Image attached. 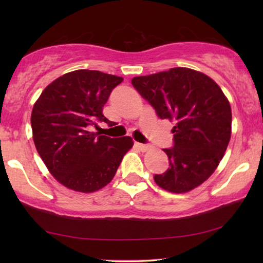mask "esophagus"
Returning <instances> with one entry per match:
<instances>
[{"label": "esophagus", "mask_w": 263, "mask_h": 263, "mask_svg": "<svg viewBox=\"0 0 263 263\" xmlns=\"http://www.w3.org/2000/svg\"><path fill=\"white\" fill-rule=\"evenodd\" d=\"M136 146L141 151V152H146V151H148L151 148L149 145H147V144H140V142H136Z\"/></svg>", "instance_id": "obj_1"}]
</instances>
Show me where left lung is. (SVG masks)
<instances>
[{"mask_svg": "<svg viewBox=\"0 0 263 263\" xmlns=\"http://www.w3.org/2000/svg\"><path fill=\"white\" fill-rule=\"evenodd\" d=\"M132 86L160 118L175 123L174 146L163 149L169 167L154 175L155 183L176 194L202 184L216 171L231 138L232 112L220 87L185 67L133 78Z\"/></svg>", "mask_w": 263, "mask_h": 263, "instance_id": "left-lung-1", "label": "left lung"}]
</instances>
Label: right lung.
<instances>
[{"instance_id":"1","label":"right lung","mask_w":263,"mask_h":263,"mask_svg":"<svg viewBox=\"0 0 263 263\" xmlns=\"http://www.w3.org/2000/svg\"><path fill=\"white\" fill-rule=\"evenodd\" d=\"M123 78L78 69L44 89L31 114L33 141L51 174L67 188L92 193L114 179L131 137L110 138L91 132L99 122L111 125L103 106Z\"/></svg>"}]
</instances>
